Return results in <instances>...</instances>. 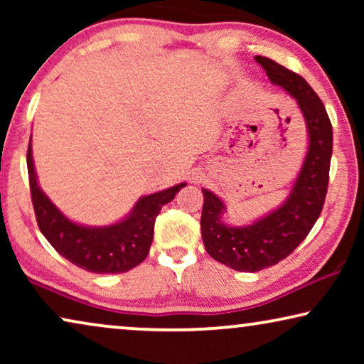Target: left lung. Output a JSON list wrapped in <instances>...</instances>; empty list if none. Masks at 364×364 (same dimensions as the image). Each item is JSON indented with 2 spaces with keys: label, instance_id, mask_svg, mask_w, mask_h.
Returning <instances> with one entry per match:
<instances>
[{
  "label": "left lung",
  "instance_id": "obj_1",
  "mask_svg": "<svg viewBox=\"0 0 364 364\" xmlns=\"http://www.w3.org/2000/svg\"><path fill=\"white\" fill-rule=\"evenodd\" d=\"M277 86L295 99L305 117L308 151L290 193L275 210L250 225L232 227L222 220L225 203L202 188V240L212 258L237 272H260L287 258L320 217L325 203L333 152V127L321 99L305 79L272 59L255 56Z\"/></svg>",
  "mask_w": 364,
  "mask_h": 364
}]
</instances>
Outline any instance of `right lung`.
Listing matches in <instances>:
<instances>
[{"label": "right lung", "mask_w": 364, "mask_h": 364, "mask_svg": "<svg viewBox=\"0 0 364 364\" xmlns=\"http://www.w3.org/2000/svg\"><path fill=\"white\" fill-rule=\"evenodd\" d=\"M28 176L39 230L59 255L92 273H124L146 260L154 238V223L161 208L173 200L187 183L141 197L121 222L106 227H87L64 215L38 186L31 141L28 146Z\"/></svg>", "instance_id": "obj_1"}]
</instances>
